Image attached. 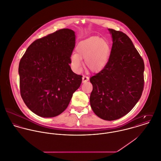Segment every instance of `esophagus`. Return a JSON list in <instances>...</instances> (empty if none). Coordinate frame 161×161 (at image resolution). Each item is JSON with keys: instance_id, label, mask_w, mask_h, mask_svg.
Listing matches in <instances>:
<instances>
[{"instance_id": "34e87169", "label": "esophagus", "mask_w": 161, "mask_h": 161, "mask_svg": "<svg viewBox=\"0 0 161 161\" xmlns=\"http://www.w3.org/2000/svg\"><path fill=\"white\" fill-rule=\"evenodd\" d=\"M89 80V78L88 76L84 75V76L82 77V82H87Z\"/></svg>"}]
</instances>
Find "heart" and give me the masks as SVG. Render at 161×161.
Masks as SVG:
<instances>
[{
	"label": "heart",
	"mask_w": 161,
	"mask_h": 161,
	"mask_svg": "<svg viewBox=\"0 0 161 161\" xmlns=\"http://www.w3.org/2000/svg\"><path fill=\"white\" fill-rule=\"evenodd\" d=\"M77 54L70 57L73 69L79 72L82 69L81 59L85 60L86 66L92 72L103 70L107 64L110 47L107 40L98 36H92L80 41L76 47Z\"/></svg>",
	"instance_id": "1"
}]
</instances>
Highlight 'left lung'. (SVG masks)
Listing matches in <instances>:
<instances>
[{
  "label": "left lung",
  "mask_w": 161,
  "mask_h": 161,
  "mask_svg": "<svg viewBox=\"0 0 161 161\" xmlns=\"http://www.w3.org/2000/svg\"><path fill=\"white\" fill-rule=\"evenodd\" d=\"M112 47L105 67L92 76L90 104L100 118L114 120L126 115L140 99L144 89V63L130 39L108 29Z\"/></svg>",
  "instance_id": "obj_1"
}]
</instances>
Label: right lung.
I'll return each mask as SVG.
<instances>
[{
  "label": "right lung",
  "instance_id": "right-lung-1",
  "mask_svg": "<svg viewBox=\"0 0 161 161\" xmlns=\"http://www.w3.org/2000/svg\"><path fill=\"white\" fill-rule=\"evenodd\" d=\"M75 41L72 30H58L33 42L20 60L21 97L39 116L60 114L81 84L82 76L73 72L69 65Z\"/></svg>",
  "mask_w": 161,
  "mask_h": 161
}]
</instances>
